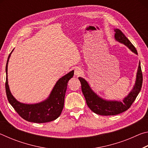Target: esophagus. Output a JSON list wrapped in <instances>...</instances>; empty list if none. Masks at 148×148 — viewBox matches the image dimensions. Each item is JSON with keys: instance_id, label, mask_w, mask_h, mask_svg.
I'll return each instance as SVG.
<instances>
[{"instance_id": "34e87169", "label": "esophagus", "mask_w": 148, "mask_h": 148, "mask_svg": "<svg viewBox=\"0 0 148 148\" xmlns=\"http://www.w3.org/2000/svg\"><path fill=\"white\" fill-rule=\"evenodd\" d=\"M83 74V71H82V70L79 68H77L75 69V71H74V75L77 77H79L80 76H82V75Z\"/></svg>"}]
</instances>
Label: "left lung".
<instances>
[{"mask_svg":"<svg viewBox=\"0 0 148 148\" xmlns=\"http://www.w3.org/2000/svg\"><path fill=\"white\" fill-rule=\"evenodd\" d=\"M114 31L116 41L124 44L132 52L138 55L136 48L124 34L118 29H114ZM78 79L81 82L82 91L89 108L94 113L101 116H114L126 111L131 107L141 90L143 77L140 62H139L134 85L131 91L123 99L122 101L108 100L102 98L92 89L89 84L84 78L79 77Z\"/></svg>","mask_w":148,"mask_h":148,"instance_id":"1","label":"left lung"}]
</instances>
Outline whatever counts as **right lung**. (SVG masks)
<instances>
[{
    "instance_id": "right-lung-1",
    "label": "right lung",
    "mask_w": 148,
    "mask_h": 148,
    "mask_svg": "<svg viewBox=\"0 0 148 148\" xmlns=\"http://www.w3.org/2000/svg\"><path fill=\"white\" fill-rule=\"evenodd\" d=\"M14 49L12 50V51ZM12 51L9 55L6 65V92L10 104L22 118L27 121L42 123L58 118L64 107L67 85L74 76V71L64 75L55 84L49 95L44 101L34 104H25L17 101L12 94L8 80V64Z\"/></svg>"
}]
</instances>
